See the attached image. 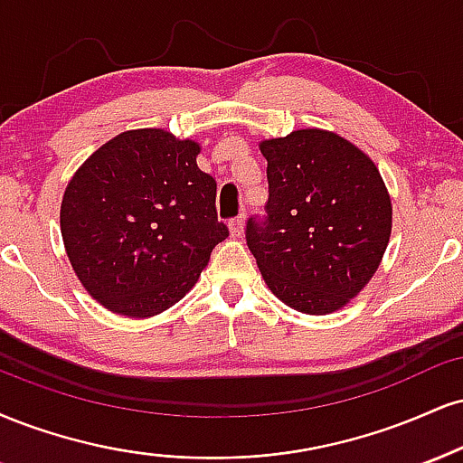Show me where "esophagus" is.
I'll list each match as a JSON object with an SVG mask.
<instances>
[{"label":"esophagus","instance_id":"obj_1","mask_svg":"<svg viewBox=\"0 0 463 463\" xmlns=\"http://www.w3.org/2000/svg\"><path fill=\"white\" fill-rule=\"evenodd\" d=\"M243 226H246V213L232 217V220H231V232H232V235H235V237H241Z\"/></svg>","mask_w":463,"mask_h":463}]
</instances>
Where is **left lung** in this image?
<instances>
[{"label": "left lung", "mask_w": 463, "mask_h": 463, "mask_svg": "<svg viewBox=\"0 0 463 463\" xmlns=\"http://www.w3.org/2000/svg\"><path fill=\"white\" fill-rule=\"evenodd\" d=\"M269 198L246 241L267 287L306 315L334 313L371 280L392 207L375 164L341 136L299 129L265 140Z\"/></svg>", "instance_id": "8db88e82"}]
</instances>
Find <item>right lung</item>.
Instances as JSON below:
<instances>
[{
	"mask_svg": "<svg viewBox=\"0 0 463 463\" xmlns=\"http://www.w3.org/2000/svg\"><path fill=\"white\" fill-rule=\"evenodd\" d=\"M198 153L168 131H125L72 176L62 239L81 285L105 308L127 317L170 308L228 237L217 183L198 168Z\"/></svg>",
	"mask_w": 463,
	"mask_h": 463,
	"instance_id": "add662e5",
	"label": "right lung"
}]
</instances>
